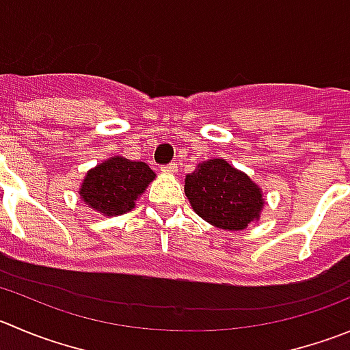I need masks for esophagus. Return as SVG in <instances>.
Wrapping results in <instances>:
<instances>
[{
	"label": "esophagus",
	"mask_w": 350,
	"mask_h": 350,
	"mask_svg": "<svg viewBox=\"0 0 350 350\" xmlns=\"http://www.w3.org/2000/svg\"><path fill=\"white\" fill-rule=\"evenodd\" d=\"M161 172L163 173H175V172H178V166L175 165V163H170V165L161 166Z\"/></svg>",
	"instance_id": "34e87169"
}]
</instances>
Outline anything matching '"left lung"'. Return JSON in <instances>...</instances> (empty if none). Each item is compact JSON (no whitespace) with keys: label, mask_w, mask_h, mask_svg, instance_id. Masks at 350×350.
<instances>
[{"label":"left lung","mask_w":350,"mask_h":350,"mask_svg":"<svg viewBox=\"0 0 350 350\" xmlns=\"http://www.w3.org/2000/svg\"><path fill=\"white\" fill-rule=\"evenodd\" d=\"M184 189L192 209L223 230H244L265 206L261 189L225 159L199 163L185 177Z\"/></svg>","instance_id":"8db88e82"}]
</instances>
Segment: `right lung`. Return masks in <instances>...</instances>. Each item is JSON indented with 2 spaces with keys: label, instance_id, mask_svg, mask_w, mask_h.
Masks as SVG:
<instances>
[{
  "label": "right lung",
  "instance_id": "right-lung-1",
  "mask_svg": "<svg viewBox=\"0 0 350 350\" xmlns=\"http://www.w3.org/2000/svg\"><path fill=\"white\" fill-rule=\"evenodd\" d=\"M154 177L146 163L113 156L89 170L79 194L89 208L105 216H118L134 208Z\"/></svg>",
  "mask_w": 350,
  "mask_h": 350
}]
</instances>
